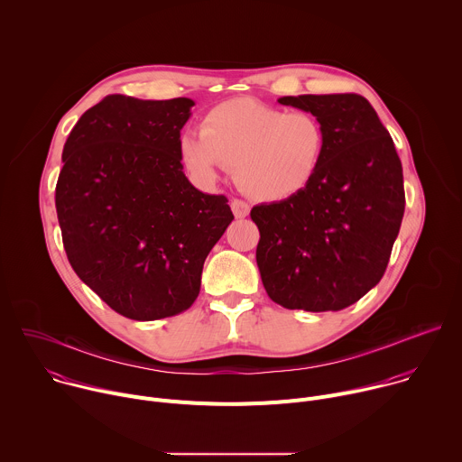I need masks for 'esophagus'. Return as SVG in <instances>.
I'll return each mask as SVG.
<instances>
[{"label": "esophagus", "mask_w": 462, "mask_h": 462, "mask_svg": "<svg viewBox=\"0 0 462 462\" xmlns=\"http://www.w3.org/2000/svg\"><path fill=\"white\" fill-rule=\"evenodd\" d=\"M230 207H232V212H234V216H236L237 219H245V217L250 214L248 203H245V201H241V199H234V201L230 203Z\"/></svg>", "instance_id": "1"}]
</instances>
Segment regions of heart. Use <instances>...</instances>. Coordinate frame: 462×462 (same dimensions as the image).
I'll return each instance as SVG.
<instances>
[{
	"mask_svg": "<svg viewBox=\"0 0 462 462\" xmlns=\"http://www.w3.org/2000/svg\"><path fill=\"white\" fill-rule=\"evenodd\" d=\"M323 124L307 111L285 113L257 98H232L212 107L203 134L179 141L182 162L203 180L236 168L239 188L255 201L280 203L303 191L321 168Z\"/></svg>",
	"mask_w": 462,
	"mask_h": 462,
	"instance_id": "heart-1",
	"label": "heart"
}]
</instances>
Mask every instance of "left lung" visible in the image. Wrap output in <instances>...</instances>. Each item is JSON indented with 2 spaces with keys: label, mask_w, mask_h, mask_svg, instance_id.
<instances>
[{
  "label": "left lung",
  "mask_w": 462,
  "mask_h": 462,
  "mask_svg": "<svg viewBox=\"0 0 462 462\" xmlns=\"http://www.w3.org/2000/svg\"><path fill=\"white\" fill-rule=\"evenodd\" d=\"M312 113L327 148L312 182L287 201L257 205L255 261L273 301L309 312L342 310L383 276L404 217L402 164L360 95L282 97Z\"/></svg>",
  "instance_id": "left-lung-1"
}]
</instances>
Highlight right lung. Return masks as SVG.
<instances>
[{"mask_svg":"<svg viewBox=\"0 0 462 462\" xmlns=\"http://www.w3.org/2000/svg\"><path fill=\"white\" fill-rule=\"evenodd\" d=\"M191 98L107 95L65 141L56 182L63 248L77 276L118 314L152 321L199 296L205 259L234 214L180 164Z\"/></svg>","mask_w":462,"mask_h":462,"instance_id":"obj_1","label":"right lung"}]
</instances>
